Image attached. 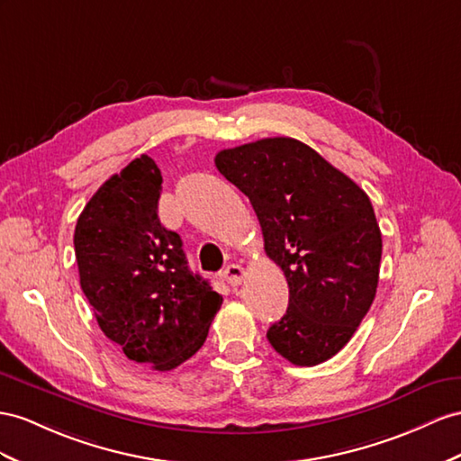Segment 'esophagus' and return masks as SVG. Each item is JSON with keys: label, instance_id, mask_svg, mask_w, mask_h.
I'll return each instance as SVG.
<instances>
[{"label": "esophagus", "instance_id": "34e87169", "mask_svg": "<svg viewBox=\"0 0 461 461\" xmlns=\"http://www.w3.org/2000/svg\"><path fill=\"white\" fill-rule=\"evenodd\" d=\"M221 276H223V280L228 282L230 286H240L241 282H243L245 270H243V267H241V265H235V263H231V265H228L226 268H223Z\"/></svg>", "mask_w": 461, "mask_h": 461}]
</instances>
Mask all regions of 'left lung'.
<instances>
[{
	"mask_svg": "<svg viewBox=\"0 0 461 461\" xmlns=\"http://www.w3.org/2000/svg\"><path fill=\"white\" fill-rule=\"evenodd\" d=\"M216 167L249 198L265 251L290 288L288 310L267 331L296 366L321 364L343 348L375 298L382 231L368 194L294 138L221 149Z\"/></svg>",
	"mask_w": 461,
	"mask_h": 461,
	"instance_id": "left-lung-1",
	"label": "left lung"
}]
</instances>
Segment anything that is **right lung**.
I'll return each instance as SVG.
<instances>
[{
  "label": "right lung",
  "instance_id": "right-lung-1",
  "mask_svg": "<svg viewBox=\"0 0 461 461\" xmlns=\"http://www.w3.org/2000/svg\"><path fill=\"white\" fill-rule=\"evenodd\" d=\"M161 183L151 158L130 161L86 204L74 247L101 331L130 360L167 372L204 345L221 296L191 273L179 233L161 226Z\"/></svg>",
  "mask_w": 461,
  "mask_h": 461
}]
</instances>
